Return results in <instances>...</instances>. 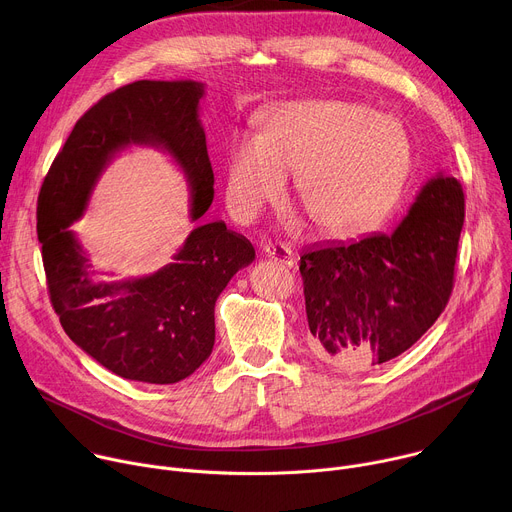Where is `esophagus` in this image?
Segmentation results:
<instances>
[{
  "mask_svg": "<svg viewBox=\"0 0 512 512\" xmlns=\"http://www.w3.org/2000/svg\"><path fill=\"white\" fill-rule=\"evenodd\" d=\"M261 253L273 261H279L283 263L285 267H294L296 259H294V253H291V249H287L285 245H265L261 249Z\"/></svg>",
  "mask_w": 512,
  "mask_h": 512,
  "instance_id": "34e87169",
  "label": "esophagus"
}]
</instances>
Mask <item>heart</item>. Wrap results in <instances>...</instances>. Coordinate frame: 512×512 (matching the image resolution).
<instances>
[{"mask_svg":"<svg viewBox=\"0 0 512 512\" xmlns=\"http://www.w3.org/2000/svg\"><path fill=\"white\" fill-rule=\"evenodd\" d=\"M411 164L399 119L364 105L312 99L271 107L263 131L235 139L227 206L251 221L296 172V196L326 235H352L389 208Z\"/></svg>","mask_w":512,"mask_h":512,"instance_id":"obj_1","label":"heart"}]
</instances>
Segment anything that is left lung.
<instances>
[{"label": "left lung", "instance_id": "obj_1", "mask_svg": "<svg viewBox=\"0 0 512 512\" xmlns=\"http://www.w3.org/2000/svg\"><path fill=\"white\" fill-rule=\"evenodd\" d=\"M462 225V186L437 172L393 233L304 253L312 352L330 367L364 371L411 348L450 300Z\"/></svg>", "mask_w": 512, "mask_h": 512}]
</instances>
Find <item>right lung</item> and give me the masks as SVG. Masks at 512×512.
<instances>
[{
	"label": "right lung",
	"instance_id": "1",
	"mask_svg": "<svg viewBox=\"0 0 512 512\" xmlns=\"http://www.w3.org/2000/svg\"><path fill=\"white\" fill-rule=\"evenodd\" d=\"M204 83L137 81L105 95L70 131L38 196V241L50 300L68 338L117 377L172 385L190 377L214 346V304L255 249L223 221L198 225L172 263L127 279L95 269L70 227L89 208L111 166L129 148L170 156L190 190L196 223L214 198L200 121Z\"/></svg>",
	"mask_w": 512,
	"mask_h": 512
}]
</instances>
